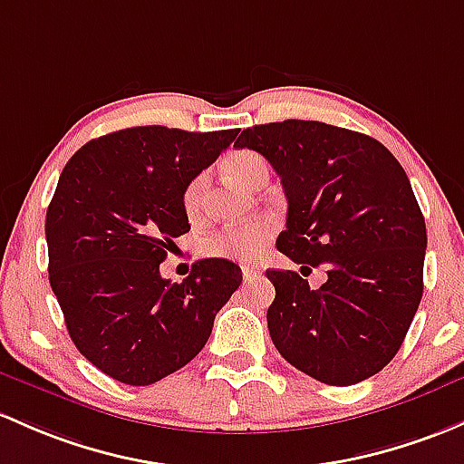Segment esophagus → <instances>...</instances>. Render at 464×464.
Here are the masks:
<instances>
[{
    "label": "esophagus",
    "mask_w": 464,
    "mask_h": 464,
    "mask_svg": "<svg viewBox=\"0 0 464 464\" xmlns=\"http://www.w3.org/2000/svg\"><path fill=\"white\" fill-rule=\"evenodd\" d=\"M257 276H260V271H257L256 266H245V269H242V277H245V282L256 280Z\"/></svg>",
    "instance_id": "obj_1"
}]
</instances>
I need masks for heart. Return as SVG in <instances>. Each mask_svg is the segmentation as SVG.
Segmentation results:
<instances>
[{
	"label": "heart",
	"instance_id": "b5f03b06",
	"mask_svg": "<svg viewBox=\"0 0 464 464\" xmlns=\"http://www.w3.org/2000/svg\"><path fill=\"white\" fill-rule=\"evenodd\" d=\"M227 170L237 184L246 188H257L262 182L269 179V164L262 155L253 153V150H240V153L231 155L227 160ZM208 187V175L199 173L195 175L191 182L187 184L182 195L184 211L188 216H198L202 208L204 193ZM273 233L271 222H248L240 224V227H228L222 231L213 233L204 240V253L208 257H222V260L233 262H248L256 256L265 251L269 245V237Z\"/></svg>",
	"mask_w": 464,
	"mask_h": 464
}]
</instances>
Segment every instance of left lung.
<instances>
[{
	"label": "left lung",
	"instance_id": "obj_1",
	"mask_svg": "<svg viewBox=\"0 0 464 464\" xmlns=\"http://www.w3.org/2000/svg\"><path fill=\"white\" fill-rule=\"evenodd\" d=\"M236 146L265 155L282 179L289 213L277 251L329 269L318 291L295 271H266L273 344L324 384L372 378L398 353L422 297L427 228L407 173L378 140L324 121L251 126Z\"/></svg>",
	"mask_w": 464,
	"mask_h": 464
}]
</instances>
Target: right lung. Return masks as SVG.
I'll return each mask as SVG.
<instances>
[{"mask_svg": "<svg viewBox=\"0 0 464 464\" xmlns=\"http://www.w3.org/2000/svg\"><path fill=\"white\" fill-rule=\"evenodd\" d=\"M237 130L133 126L82 146L46 213L48 280L80 353L133 387L188 364L242 271L222 257L170 282L160 265L191 228L182 195Z\"/></svg>", "mask_w": 464, "mask_h": 464, "instance_id": "obj_1", "label": "right lung"}]
</instances>
